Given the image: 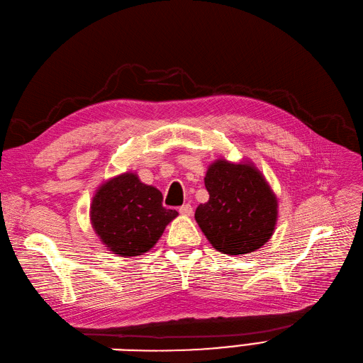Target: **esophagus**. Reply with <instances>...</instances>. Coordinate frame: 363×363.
I'll use <instances>...</instances> for the list:
<instances>
[{
  "instance_id": "esophagus-1",
  "label": "esophagus",
  "mask_w": 363,
  "mask_h": 363,
  "mask_svg": "<svg viewBox=\"0 0 363 363\" xmlns=\"http://www.w3.org/2000/svg\"><path fill=\"white\" fill-rule=\"evenodd\" d=\"M179 213L181 215H186V216H190L191 213H193V208H191V204H182V206L179 208Z\"/></svg>"
}]
</instances>
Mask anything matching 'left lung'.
<instances>
[{
    "mask_svg": "<svg viewBox=\"0 0 363 363\" xmlns=\"http://www.w3.org/2000/svg\"><path fill=\"white\" fill-rule=\"evenodd\" d=\"M209 201L196 209V220L211 245L230 255L264 246L277 220V199L257 167L216 160L204 178Z\"/></svg>",
    "mask_w": 363,
    "mask_h": 363,
    "instance_id": "8db88e82",
    "label": "left lung"
}]
</instances>
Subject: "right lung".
<instances>
[{
	"label": "right lung",
	"instance_id": "right-lung-1",
	"mask_svg": "<svg viewBox=\"0 0 363 363\" xmlns=\"http://www.w3.org/2000/svg\"><path fill=\"white\" fill-rule=\"evenodd\" d=\"M177 215L175 209L163 206V196L157 188L143 184L130 172L99 186L90 206L94 231L120 257L145 254Z\"/></svg>",
	"mask_w": 363,
	"mask_h": 363
}]
</instances>
